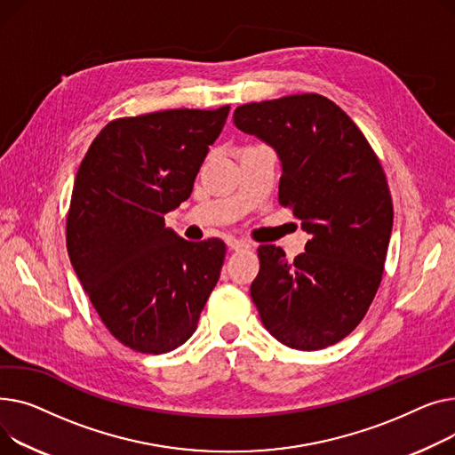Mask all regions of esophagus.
<instances>
[{"mask_svg": "<svg viewBox=\"0 0 455 455\" xmlns=\"http://www.w3.org/2000/svg\"><path fill=\"white\" fill-rule=\"evenodd\" d=\"M226 243H228V246H229V250H235V251H238V250H251V248H253V244L248 243V240L235 238V236H228Z\"/></svg>", "mask_w": 455, "mask_h": 455, "instance_id": "34e87169", "label": "esophagus"}]
</instances>
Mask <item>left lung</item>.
Segmentation results:
<instances>
[{
    "mask_svg": "<svg viewBox=\"0 0 455 455\" xmlns=\"http://www.w3.org/2000/svg\"><path fill=\"white\" fill-rule=\"evenodd\" d=\"M238 130L279 154V204L310 235L288 262L259 246L251 299L260 322L290 349L317 351L349 336L380 286L393 202L375 150L338 104L317 93L238 106Z\"/></svg>",
    "mask_w": 455,
    "mask_h": 455,
    "instance_id": "left-lung-1",
    "label": "left lung"
}]
</instances>
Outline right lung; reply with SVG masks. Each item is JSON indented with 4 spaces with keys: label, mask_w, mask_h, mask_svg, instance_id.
Instances as JSON below:
<instances>
[{
    "label": "right lung",
    "mask_w": 455,
    "mask_h": 455,
    "mask_svg": "<svg viewBox=\"0 0 455 455\" xmlns=\"http://www.w3.org/2000/svg\"><path fill=\"white\" fill-rule=\"evenodd\" d=\"M228 114L222 106L114 119L78 167L68 253L102 323L132 351L164 355L189 339L220 277L222 240L189 243L165 215L191 196Z\"/></svg>",
    "instance_id": "add662e5"
}]
</instances>
